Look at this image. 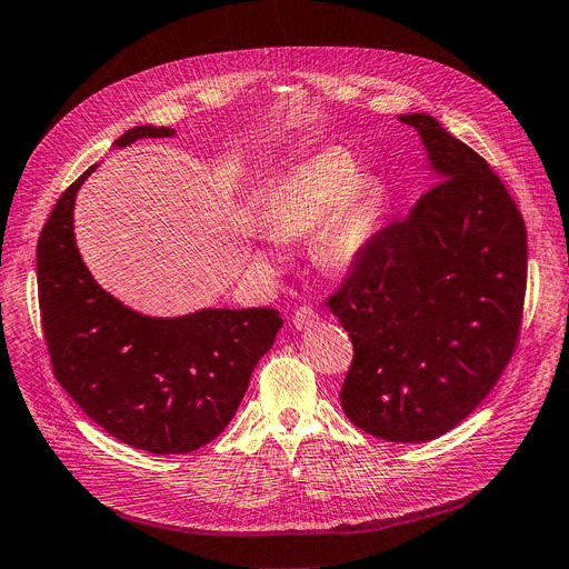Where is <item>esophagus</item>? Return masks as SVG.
<instances>
[{"instance_id":"1","label":"esophagus","mask_w":569,"mask_h":569,"mask_svg":"<svg viewBox=\"0 0 569 569\" xmlns=\"http://www.w3.org/2000/svg\"><path fill=\"white\" fill-rule=\"evenodd\" d=\"M317 320H320V315H317V310H315V308H310V306H301L297 312H293V320H291V325H293V329L303 331V329H310L312 325H317Z\"/></svg>"}]
</instances>
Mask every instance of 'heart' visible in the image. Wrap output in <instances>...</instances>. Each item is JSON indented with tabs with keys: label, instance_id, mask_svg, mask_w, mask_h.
Returning <instances> with one entry per match:
<instances>
[{
	"label": "heart",
	"instance_id": "heart-1",
	"mask_svg": "<svg viewBox=\"0 0 569 569\" xmlns=\"http://www.w3.org/2000/svg\"><path fill=\"white\" fill-rule=\"evenodd\" d=\"M380 212V187L359 177L348 149H325L287 168L263 196V226L278 238H299L326 223L317 238L331 268H348L367 252Z\"/></svg>",
	"mask_w": 569,
	"mask_h": 569
}]
</instances>
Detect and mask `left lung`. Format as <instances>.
<instances>
[{
  "mask_svg": "<svg viewBox=\"0 0 569 569\" xmlns=\"http://www.w3.org/2000/svg\"><path fill=\"white\" fill-rule=\"evenodd\" d=\"M437 184L385 226L327 299L355 357L340 390L352 425L418 443L460 425L509 363L522 322L528 233L486 158L429 113H403Z\"/></svg>",
  "mask_w": 569,
  "mask_h": 569,
  "instance_id": "left-lung-1",
  "label": "left lung"
}]
</instances>
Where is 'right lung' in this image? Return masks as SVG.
<instances>
[{"mask_svg":"<svg viewBox=\"0 0 569 569\" xmlns=\"http://www.w3.org/2000/svg\"><path fill=\"white\" fill-rule=\"evenodd\" d=\"M174 130L138 126L128 147ZM90 166L67 189L37 242L41 327L56 380L107 435L153 456L198 450L231 422L282 317L272 308H206L149 317L90 276L74 240V200Z\"/></svg>","mask_w":569,"mask_h":569,"instance_id":"right-lung-1","label":"right lung"}]
</instances>
